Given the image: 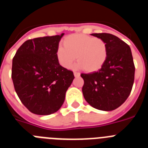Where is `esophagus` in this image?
Here are the masks:
<instances>
[{"instance_id": "1", "label": "esophagus", "mask_w": 148, "mask_h": 148, "mask_svg": "<svg viewBox=\"0 0 148 148\" xmlns=\"http://www.w3.org/2000/svg\"><path fill=\"white\" fill-rule=\"evenodd\" d=\"M74 75H75V77L80 76V73H77V72H74Z\"/></svg>"}]
</instances>
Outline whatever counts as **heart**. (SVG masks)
<instances>
[{
    "label": "heart",
    "mask_w": 148,
    "mask_h": 148,
    "mask_svg": "<svg viewBox=\"0 0 148 148\" xmlns=\"http://www.w3.org/2000/svg\"><path fill=\"white\" fill-rule=\"evenodd\" d=\"M56 49V58L63 67L69 69L77 58L75 67L88 73L99 70L108 58V49L104 40L84 34H73Z\"/></svg>",
    "instance_id": "b5f03b06"
}]
</instances>
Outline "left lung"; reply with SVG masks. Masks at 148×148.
Masks as SVG:
<instances>
[{"instance_id":"obj_1","label":"left lung","mask_w":148,"mask_h":148,"mask_svg":"<svg viewBox=\"0 0 148 148\" xmlns=\"http://www.w3.org/2000/svg\"><path fill=\"white\" fill-rule=\"evenodd\" d=\"M107 44L108 58L97 72L84 74V97L95 109L111 111L127 99L134 82L135 66L131 49L122 40L109 33H92Z\"/></svg>"}]
</instances>
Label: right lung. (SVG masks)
Segmentation results:
<instances>
[{
    "instance_id": "add662e5",
    "label": "right lung",
    "mask_w": 148,
    "mask_h": 148,
    "mask_svg": "<svg viewBox=\"0 0 148 148\" xmlns=\"http://www.w3.org/2000/svg\"><path fill=\"white\" fill-rule=\"evenodd\" d=\"M64 33L29 39L12 59V78L21 101L34 114L50 115L64 101L74 75L59 64L56 49Z\"/></svg>"
}]
</instances>
